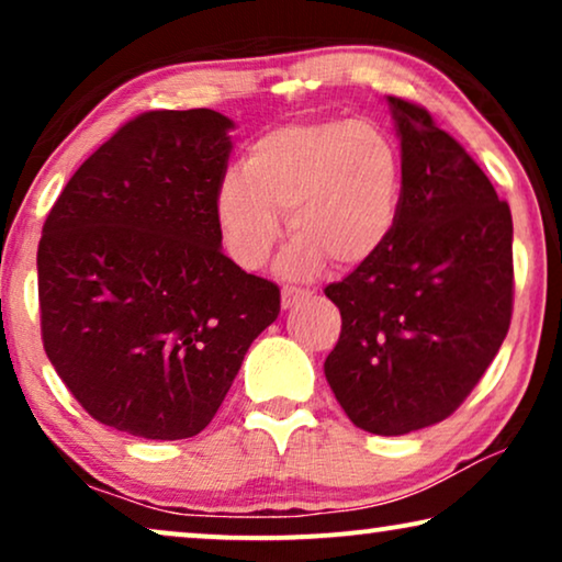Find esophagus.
<instances>
[{"instance_id": "34e87169", "label": "esophagus", "mask_w": 562, "mask_h": 562, "mask_svg": "<svg viewBox=\"0 0 562 562\" xmlns=\"http://www.w3.org/2000/svg\"><path fill=\"white\" fill-rule=\"evenodd\" d=\"M312 291L310 289H302V286H283L281 289V306L283 310H291V306H296L302 299L310 296Z\"/></svg>"}]
</instances>
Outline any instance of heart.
I'll list each match as a JSON object with an SVG mask.
<instances>
[{
	"label": "heart",
	"mask_w": 562,
	"mask_h": 562,
	"mask_svg": "<svg viewBox=\"0 0 562 562\" xmlns=\"http://www.w3.org/2000/svg\"><path fill=\"white\" fill-rule=\"evenodd\" d=\"M404 191L402 150L373 122H304L258 137L243 173H227L214 212L227 252L243 268L266 266L281 237H294L283 273L322 263L350 271L389 243Z\"/></svg>",
	"instance_id": "obj_1"
}]
</instances>
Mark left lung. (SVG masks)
<instances>
[{"instance_id": "left-lung-1", "label": "left lung", "mask_w": 562, "mask_h": 562, "mask_svg": "<svg viewBox=\"0 0 562 562\" xmlns=\"http://www.w3.org/2000/svg\"><path fill=\"white\" fill-rule=\"evenodd\" d=\"M404 191L389 243L325 294L342 317L325 375L350 422L406 435L448 419L512 322V212L425 106L386 97Z\"/></svg>"}]
</instances>
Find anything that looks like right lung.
Masks as SVG:
<instances>
[{
	"label": "right lung",
	"mask_w": 562,
	"mask_h": 562,
	"mask_svg": "<svg viewBox=\"0 0 562 562\" xmlns=\"http://www.w3.org/2000/svg\"><path fill=\"white\" fill-rule=\"evenodd\" d=\"M233 120L143 112L79 166L37 245L45 356L97 422L145 440L210 425L281 291L222 252Z\"/></svg>",
	"instance_id": "1"
}]
</instances>
